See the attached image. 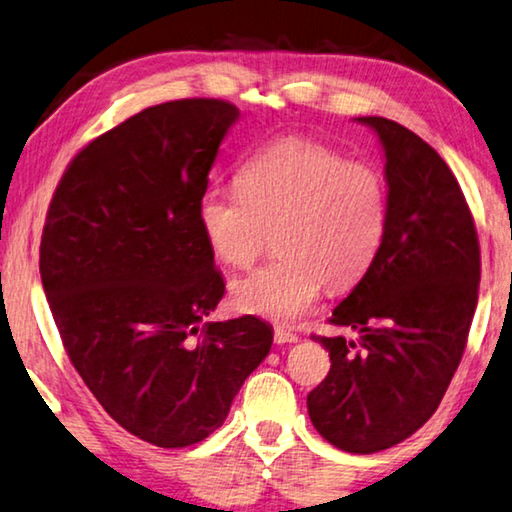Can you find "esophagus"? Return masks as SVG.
<instances>
[{
  "label": "esophagus",
  "instance_id": "1",
  "mask_svg": "<svg viewBox=\"0 0 512 512\" xmlns=\"http://www.w3.org/2000/svg\"><path fill=\"white\" fill-rule=\"evenodd\" d=\"M295 341H297V334L290 332L288 327H283V325L274 327V343L283 345V343H295Z\"/></svg>",
  "mask_w": 512,
  "mask_h": 512
}]
</instances>
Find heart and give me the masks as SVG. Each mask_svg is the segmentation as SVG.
<instances>
[{"label":"heart","mask_w":512,"mask_h":512,"mask_svg":"<svg viewBox=\"0 0 512 512\" xmlns=\"http://www.w3.org/2000/svg\"><path fill=\"white\" fill-rule=\"evenodd\" d=\"M196 219L212 254L238 270L254 265L274 235L279 258L235 281L231 302L251 316L293 320L322 286L348 290L371 270L389 229V185L371 162L283 137L242 164L238 192L203 194Z\"/></svg>","instance_id":"obj_1"}]
</instances>
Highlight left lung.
Segmentation results:
<instances>
[{
    "instance_id": "left-lung-1",
    "label": "left lung",
    "mask_w": 512,
    "mask_h": 512,
    "mask_svg": "<svg viewBox=\"0 0 512 512\" xmlns=\"http://www.w3.org/2000/svg\"><path fill=\"white\" fill-rule=\"evenodd\" d=\"M380 137L389 229L377 261L329 322L357 338L313 336L332 368L306 398L311 423L348 453L414 435L442 403L465 352L481 247L458 180L412 130L359 116Z\"/></svg>"
}]
</instances>
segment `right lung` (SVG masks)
<instances>
[{
  "mask_svg": "<svg viewBox=\"0 0 512 512\" xmlns=\"http://www.w3.org/2000/svg\"><path fill=\"white\" fill-rule=\"evenodd\" d=\"M240 109L185 98L84 146L54 190L41 279L54 325L105 412L162 448L203 442L272 348L256 316L206 322L224 297L196 206Z\"/></svg>",
  "mask_w": 512,
  "mask_h": 512,
  "instance_id": "add662e5",
  "label": "right lung"
}]
</instances>
